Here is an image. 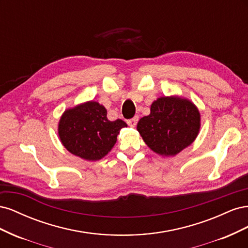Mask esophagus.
Listing matches in <instances>:
<instances>
[{"instance_id": "1", "label": "esophagus", "mask_w": 248, "mask_h": 248, "mask_svg": "<svg viewBox=\"0 0 248 248\" xmlns=\"http://www.w3.org/2000/svg\"><path fill=\"white\" fill-rule=\"evenodd\" d=\"M138 121H139V117H134L128 120V121H127V124H128L130 127H136V125L138 124Z\"/></svg>"}]
</instances>
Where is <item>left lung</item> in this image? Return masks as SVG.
Masks as SVG:
<instances>
[{
  "instance_id": "8db88e82",
  "label": "left lung",
  "mask_w": 248,
  "mask_h": 248,
  "mask_svg": "<svg viewBox=\"0 0 248 248\" xmlns=\"http://www.w3.org/2000/svg\"><path fill=\"white\" fill-rule=\"evenodd\" d=\"M201 128V114L196 104L177 95L153 101L150 115L137 126L140 137L153 152L162 157L175 156L190 146Z\"/></svg>"
}]
</instances>
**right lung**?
Here are the masks:
<instances>
[{
	"label": "right lung",
	"instance_id": "obj_1",
	"mask_svg": "<svg viewBox=\"0 0 248 248\" xmlns=\"http://www.w3.org/2000/svg\"><path fill=\"white\" fill-rule=\"evenodd\" d=\"M108 111L97 101H86L67 108L60 118L58 134L68 151L87 161H97L108 155L117 137L127 124L109 121Z\"/></svg>",
	"mask_w": 248,
	"mask_h": 248
}]
</instances>
